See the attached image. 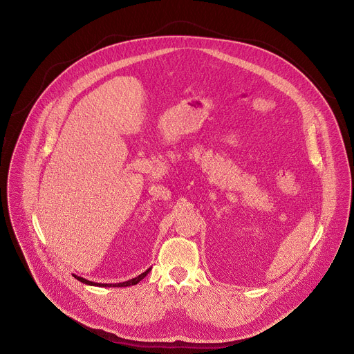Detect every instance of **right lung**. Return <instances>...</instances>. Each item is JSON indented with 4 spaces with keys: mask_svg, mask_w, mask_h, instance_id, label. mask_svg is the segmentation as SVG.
<instances>
[{
    "mask_svg": "<svg viewBox=\"0 0 354 354\" xmlns=\"http://www.w3.org/2000/svg\"><path fill=\"white\" fill-rule=\"evenodd\" d=\"M152 268H149V269H147L144 273H140L139 276H136V277H133V279H129V280H127V281H122V283H115V285H109V283H95V281H91V280H88V279H85V277H81V276H77V274H74L75 276V279H78L80 281H82V283H85V285H89V286H102V288H110V286H113V288H127V286H132V285H136V283H139L140 280H142L148 273H149V270H151Z\"/></svg>",
    "mask_w": 354,
    "mask_h": 354,
    "instance_id": "obj_1",
    "label": "right lung"
}]
</instances>
